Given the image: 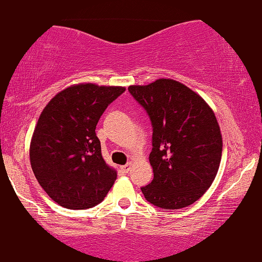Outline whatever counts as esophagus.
I'll use <instances>...</instances> for the list:
<instances>
[{
  "mask_svg": "<svg viewBox=\"0 0 262 262\" xmlns=\"http://www.w3.org/2000/svg\"><path fill=\"white\" fill-rule=\"evenodd\" d=\"M130 169H132V163H130V162H129V163H126L125 166H122V170H123L124 173H128Z\"/></svg>",
  "mask_w": 262,
  "mask_h": 262,
  "instance_id": "1",
  "label": "esophagus"
}]
</instances>
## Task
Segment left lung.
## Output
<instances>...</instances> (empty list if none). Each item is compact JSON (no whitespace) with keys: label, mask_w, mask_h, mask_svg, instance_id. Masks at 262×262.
<instances>
[{"label":"left lung","mask_w":262,"mask_h":262,"mask_svg":"<svg viewBox=\"0 0 262 262\" xmlns=\"http://www.w3.org/2000/svg\"><path fill=\"white\" fill-rule=\"evenodd\" d=\"M153 125V181L142 187L157 207L180 210L205 194L216 178L222 136L216 115L197 93L173 79L130 85Z\"/></svg>","instance_id":"1"}]
</instances>
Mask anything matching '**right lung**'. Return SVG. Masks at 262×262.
Here are the masks:
<instances>
[{
    "mask_svg": "<svg viewBox=\"0 0 262 262\" xmlns=\"http://www.w3.org/2000/svg\"><path fill=\"white\" fill-rule=\"evenodd\" d=\"M124 92V86L92 82L71 85L40 114L30 144V163L43 191L62 207H94L117 180V170L101 156L95 128L106 106Z\"/></svg>",
    "mask_w": 262,
    "mask_h": 262,
    "instance_id": "right-lung-1",
    "label": "right lung"
}]
</instances>
